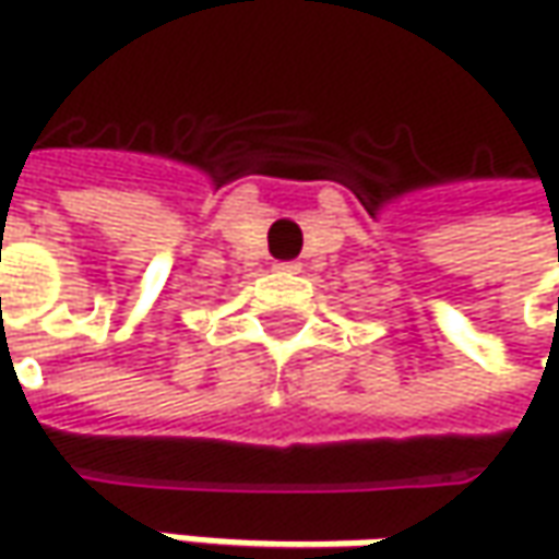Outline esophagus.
Wrapping results in <instances>:
<instances>
[{
  "label": "esophagus",
  "instance_id": "obj_1",
  "mask_svg": "<svg viewBox=\"0 0 559 559\" xmlns=\"http://www.w3.org/2000/svg\"><path fill=\"white\" fill-rule=\"evenodd\" d=\"M280 270H289V273H295V270H298V264H295V261H283V264H280Z\"/></svg>",
  "mask_w": 559,
  "mask_h": 559
}]
</instances>
